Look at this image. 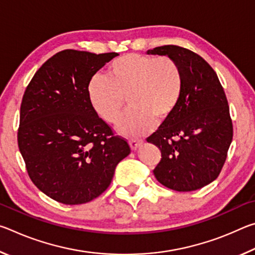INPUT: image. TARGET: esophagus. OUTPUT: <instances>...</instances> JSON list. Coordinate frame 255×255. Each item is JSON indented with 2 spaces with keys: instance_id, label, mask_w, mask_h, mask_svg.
I'll return each mask as SVG.
<instances>
[{
  "instance_id": "1",
  "label": "esophagus",
  "mask_w": 255,
  "mask_h": 255,
  "mask_svg": "<svg viewBox=\"0 0 255 255\" xmlns=\"http://www.w3.org/2000/svg\"><path fill=\"white\" fill-rule=\"evenodd\" d=\"M143 143H144V141L141 139H130V140H129V145H130V148L132 150H136Z\"/></svg>"
}]
</instances>
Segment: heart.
Masks as SVG:
<instances>
[{
    "mask_svg": "<svg viewBox=\"0 0 255 255\" xmlns=\"http://www.w3.org/2000/svg\"><path fill=\"white\" fill-rule=\"evenodd\" d=\"M182 92V74L173 59L126 54L108 65L106 76L96 75L88 84V97L99 117L117 124L130 103L118 130L129 137L150 131L155 120L164 122L174 111Z\"/></svg>",
    "mask_w": 255,
    "mask_h": 255,
    "instance_id": "obj_1",
    "label": "heart"
}]
</instances>
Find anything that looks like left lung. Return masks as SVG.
I'll use <instances>...</instances> for the list:
<instances>
[{
	"label": "left lung",
	"instance_id": "1",
	"mask_svg": "<svg viewBox=\"0 0 255 255\" xmlns=\"http://www.w3.org/2000/svg\"><path fill=\"white\" fill-rule=\"evenodd\" d=\"M147 54L173 59L182 74V92L174 111L147 138L161 150L154 175L175 191L201 189L217 179L233 139L225 92L213 67L191 50L166 45Z\"/></svg>",
	"mask_w": 255,
	"mask_h": 255
}]
</instances>
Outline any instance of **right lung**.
Segmentation results:
<instances>
[{
  "instance_id": "obj_1",
  "label": "right lung",
  "mask_w": 255,
  "mask_h": 255,
  "mask_svg": "<svg viewBox=\"0 0 255 255\" xmlns=\"http://www.w3.org/2000/svg\"><path fill=\"white\" fill-rule=\"evenodd\" d=\"M116 56L62 50L42 64L25 89L20 153L34 185L62 204L81 205L100 196L130 153L88 97L90 80Z\"/></svg>"
}]
</instances>
